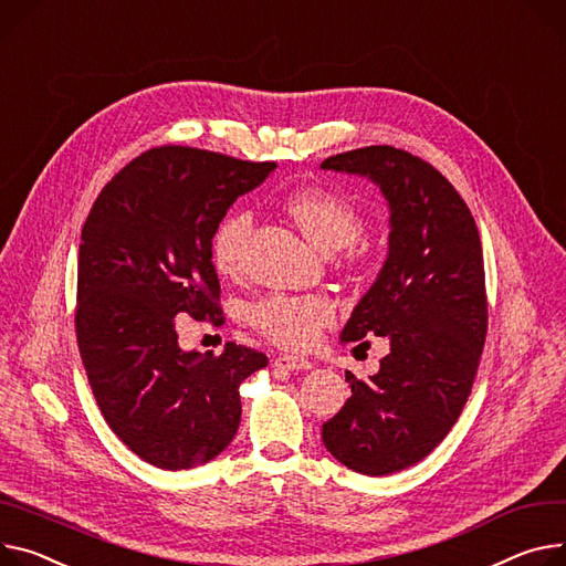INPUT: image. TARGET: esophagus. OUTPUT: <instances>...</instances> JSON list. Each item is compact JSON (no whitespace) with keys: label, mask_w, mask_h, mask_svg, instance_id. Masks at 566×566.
<instances>
[{"label":"esophagus","mask_w":566,"mask_h":566,"mask_svg":"<svg viewBox=\"0 0 566 566\" xmlns=\"http://www.w3.org/2000/svg\"><path fill=\"white\" fill-rule=\"evenodd\" d=\"M274 367L287 369V371H303V369H311L313 363L306 358H298V356H279V358H274Z\"/></svg>","instance_id":"obj_1"}]
</instances>
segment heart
<instances>
[{
    "label": "heart",
    "instance_id": "obj_1",
    "mask_svg": "<svg viewBox=\"0 0 566 566\" xmlns=\"http://www.w3.org/2000/svg\"><path fill=\"white\" fill-rule=\"evenodd\" d=\"M283 210L319 251L344 249L346 260H358L356 238L363 231L360 208L337 190L311 186L283 197ZM253 214L233 210L217 224L210 240L212 265L222 276H238L244 270ZM251 324L281 349H308L322 328L335 319V308L326 296L270 294L255 301L249 311Z\"/></svg>",
    "mask_w": 566,
    "mask_h": 566
}]
</instances>
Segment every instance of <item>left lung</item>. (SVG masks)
Segmentation results:
<instances>
[{
    "label": "left lung",
    "mask_w": 566,
    "mask_h": 566,
    "mask_svg": "<svg viewBox=\"0 0 566 566\" xmlns=\"http://www.w3.org/2000/svg\"><path fill=\"white\" fill-rule=\"evenodd\" d=\"M322 169L374 181L389 206V251L342 342L389 339L378 374L322 426L333 458L365 475L412 467L458 421L483 356L488 294L483 247L458 190L430 163L376 145L331 156Z\"/></svg>",
    "instance_id": "8db88e82"
}]
</instances>
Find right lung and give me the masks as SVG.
I'll use <instances>...</instances> for the list:
<instances>
[{"label": "right lung", "mask_w": 566, "mask_h": 566, "mask_svg": "<svg viewBox=\"0 0 566 566\" xmlns=\"http://www.w3.org/2000/svg\"><path fill=\"white\" fill-rule=\"evenodd\" d=\"M276 163L154 147L104 186L81 231L76 342L97 406L145 462L192 469L235 438L240 382L268 356L229 342L184 352L177 319L222 324L210 240L233 201Z\"/></svg>", "instance_id": "1"}]
</instances>
